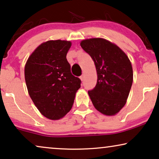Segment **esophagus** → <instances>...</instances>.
Masks as SVG:
<instances>
[{
  "mask_svg": "<svg viewBox=\"0 0 159 159\" xmlns=\"http://www.w3.org/2000/svg\"><path fill=\"white\" fill-rule=\"evenodd\" d=\"M80 80H82V81H83V80H84V75H82V76H80Z\"/></svg>",
  "mask_w": 159,
  "mask_h": 159,
  "instance_id": "1",
  "label": "esophagus"
}]
</instances>
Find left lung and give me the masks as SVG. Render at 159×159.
I'll use <instances>...</instances> for the list:
<instances>
[{
  "label": "left lung",
  "instance_id": "obj_1",
  "mask_svg": "<svg viewBox=\"0 0 159 159\" xmlns=\"http://www.w3.org/2000/svg\"><path fill=\"white\" fill-rule=\"evenodd\" d=\"M80 45L91 56L96 68V85L88 91L91 101L101 114L114 116L129 96L133 81L131 62L120 48L106 39H85Z\"/></svg>",
  "mask_w": 159,
  "mask_h": 159
}]
</instances>
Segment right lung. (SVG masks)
Returning <instances> with one entry per match:
<instances>
[{"label":"right lung","mask_w":159,"mask_h":159,"mask_svg":"<svg viewBox=\"0 0 159 159\" xmlns=\"http://www.w3.org/2000/svg\"><path fill=\"white\" fill-rule=\"evenodd\" d=\"M67 40H48L39 45L26 62L25 78L37 108L51 120L61 119L71 110L81 81L71 73Z\"/></svg>","instance_id":"obj_1"}]
</instances>
